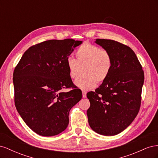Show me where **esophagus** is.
I'll return each mask as SVG.
<instances>
[{
	"mask_svg": "<svg viewBox=\"0 0 158 158\" xmlns=\"http://www.w3.org/2000/svg\"><path fill=\"white\" fill-rule=\"evenodd\" d=\"M86 94H87V92H85V91H82V97L86 98Z\"/></svg>",
	"mask_w": 158,
	"mask_h": 158,
	"instance_id": "34e87169",
	"label": "esophagus"
}]
</instances>
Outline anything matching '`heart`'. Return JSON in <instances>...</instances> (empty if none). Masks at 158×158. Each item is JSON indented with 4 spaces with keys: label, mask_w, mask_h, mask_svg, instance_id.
Instances as JSON below:
<instances>
[{
    "label": "heart",
    "mask_w": 158,
    "mask_h": 158,
    "mask_svg": "<svg viewBox=\"0 0 158 158\" xmlns=\"http://www.w3.org/2000/svg\"><path fill=\"white\" fill-rule=\"evenodd\" d=\"M76 59L69 56L66 60L69 75L76 80L75 84L84 90L92 89L97 83H102L111 73L113 59L110 52L97 45L84 42L76 52Z\"/></svg>",
    "instance_id": "1"
}]
</instances>
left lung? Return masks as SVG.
Returning <instances> with one entry per match:
<instances>
[{"instance_id":"obj_1","label":"left lung","mask_w":158,"mask_h":158,"mask_svg":"<svg viewBox=\"0 0 158 158\" xmlns=\"http://www.w3.org/2000/svg\"><path fill=\"white\" fill-rule=\"evenodd\" d=\"M95 43L111 53L113 67L99 87L87 94L88 123L99 135L113 136L130 125L139 112L144 71L128 46L111 40L97 39Z\"/></svg>"}]
</instances>
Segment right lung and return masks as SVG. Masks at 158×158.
Returning <instances> with one entry per match:
<instances>
[{
    "label": "right lung",
    "mask_w": 158,
    "mask_h": 158,
    "mask_svg": "<svg viewBox=\"0 0 158 158\" xmlns=\"http://www.w3.org/2000/svg\"><path fill=\"white\" fill-rule=\"evenodd\" d=\"M82 41L51 40L30 47L14 69V103L33 131L51 136L64 131L71 108L82 99V91L69 75L66 60ZM72 88L68 93L63 89Z\"/></svg>",
    "instance_id": "right-lung-1"
}]
</instances>
